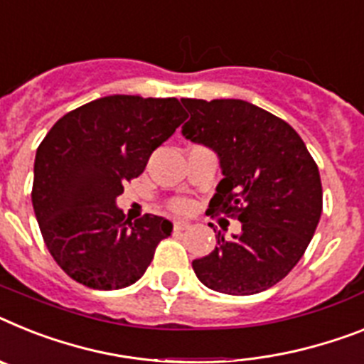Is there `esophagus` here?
Returning a JSON list of instances; mask_svg holds the SVG:
<instances>
[{"mask_svg": "<svg viewBox=\"0 0 364 364\" xmlns=\"http://www.w3.org/2000/svg\"><path fill=\"white\" fill-rule=\"evenodd\" d=\"M188 228H191V224L185 222V220H176V222H173V231H185V229Z\"/></svg>", "mask_w": 364, "mask_h": 364, "instance_id": "1", "label": "esophagus"}]
</instances>
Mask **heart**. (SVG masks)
<instances>
[{
  "instance_id": "1",
  "label": "heart",
  "mask_w": 364,
  "mask_h": 364,
  "mask_svg": "<svg viewBox=\"0 0 364 364\" xmlns=\"http://www.w3.org/2000/svg\"><path fill=\"white\" fill-rule=\"evenodd\" d=\"M172 207H173V209H176V210H179V213H183V210H188V207H191V203H188L187 200H177V201H173Z\"/></svg>"
}]
</instances>
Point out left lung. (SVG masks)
<instances>
[{"label":"left lung","instance_id":"8db88e82","mask_svg":"<svg viewBox=\"0 0 364 364\" xmlns=\"http://www.w3.org/2000/svg\"><path fill=\"white\" fill-rule=\"evenodd\" d=\"M183 136L218 155L224 179L207 215L235 216L242 231L192 261L198 279L216 292L267 291L296 267L322 215L318 166L285 120L242 100H191Z\"/></svg>","mask_w":364,"mask_h":364}]
</instances>
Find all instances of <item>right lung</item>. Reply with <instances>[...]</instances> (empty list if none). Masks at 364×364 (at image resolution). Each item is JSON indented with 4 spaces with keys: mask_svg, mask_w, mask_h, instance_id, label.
<instances>
[{
    "mask_svg": "<svg viewBox=\"0 0 364 364\" xmlns=\"http://www.w3.org/2000/svg\"><path fill=\"white\" fill-rule=\"evenodd\" d=\"M176 97H100L64 114L35 157L33 209L51 257L72 279L116 291L144 276L172 222H131L116 207L124 185L185 120Z\"/></svg>",
    "mask_w": 364,
    "mask_h": 364,
    "instance_id": "add662e5",
    "label": "right lung"
}]
</instances>
